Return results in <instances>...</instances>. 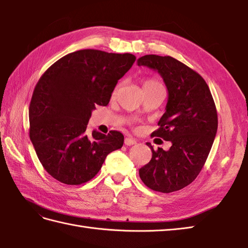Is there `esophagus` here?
Here are the masks:
<instances>
[{"label":"esophagus","mask_w":248,"mask_h":248,"mask_svg":"<svg viewBox=\"0 0 248 248\" xmlns=\"http://www.w3.org/2000/svg\"><path fill=\"white\" fill-rule=\"evenodd\" d=\"M136 144V140L134 139H131V138H125L124 139V145L127 146H132Z\"/></svg>","instance_id":"1"}]
</instances>
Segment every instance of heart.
I'll return each mask as SVG.
<instances>
[{
  "mask_svg": "<svg viewBox=\"0 0 248 248\" xmlns=\"http://www.w3.org/2000/svg\"><path fill=\"white\" fill-rule=\"evenodd\" d=\"M156 86H161V84L155 80H147L144 83V88H151V87H156Z\"/></svg>",
  "mask_w": 248,
  "mask_h": 248,
  "instance_id": "heart-1",
  "label": "heart"
}]
</instances>
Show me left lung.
<instances>
[{"mask_svg": "<svg viewBox=\"0 0 248 248\" xmlns=\"http://www.w3.org/2000/svg\"><path fill=\"white\" fill-rule=\"evenodd\" d=\"M139 66L156 70L168 91L166 110L151 136L171 143L170 150H155L140 168L145 186L171 193L191 184L202 170L217 131V112L208 84L191 68L171 56H141Z\"/></svg>", "mask_w": 248, "mask_h": 248, "instance_id": "1", "label": "left lung"}]
</instances>
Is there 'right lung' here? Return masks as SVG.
Instances as JSON below:
<instances>
[{
    "label": "right lung",
    "instance_id": "add662e5",
    "mask_svg": "<svg viewBox=\"0 0 248 248\" xmlns=\"http://www.w3.org/2000/svg\"><path fill=\"white\" fill-rule=\"evenodd\" d=\"M136 57L85 49L62 57L40 77L31 96L30 139L41 164L62 183L78 186L101 170L124 145L119 131L86 134L96 105H108L119 78Z\"/></svg>",
    "mask_w": 248,
    "mask_h": 248
}]
</instances>
